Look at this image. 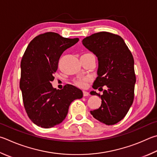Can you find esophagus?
I'll use <instances>...</instances> for the list:
<instances>
[{
	"label": "esophagus",
	"instance_id": "34e87169",
	"mask_svg": "<svg viewBox=\"0 0 157 157\" xmlns=\"http://www.w3.org/2000/svg\"><path fill=\"white\" fill-rule=\"evenodd\" d=\"M83 95L84 97H86L88 95H89V93L87 92L86 90H83Z\"/></svg>",
	"mask_w": 157,
	"mask_h": 157
}]
</instances>
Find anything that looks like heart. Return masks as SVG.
I'll return each instance as SVG.
<instances>
[{"mask_svg":"<svg viewBox=\"0 0 157 157\" xmlns=\"http://www.w3.org/2000/svg\"><path fill=\"white\" fill-rule=\"evenodd\" d=\"M85 54H90L89 53H86ZM90 78L89 77H82V78H79L75 79L73 80L74 84H75L76 86L79 87H86L88 83V82L90 81Z\"/></svg>","mask_w":157,"mask_h":157,"instance_id":"heart-1","label":"heart"}]
</instances>
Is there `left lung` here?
I'll use <instances>...</instances> for the list:
<instances>
[{"label":"left lung","mask_w":157,"mask_h":157,"mask_svg":"<svg viewBox=\"0 0 157 157\" xmlns=\"http://www.w3.org/2000/svg\"><path fill=\"white\" fill-rule=\"evenodd\" d=\"M82 44L98 57V77L93 88L103 90L101 95L90 92L101 99V106L91 110V115L101 123L115 124L124 119L133 103L136 76L132 53L121 36L106 31L86 37Z\"/></svg>","instance_id":"left-lung-1"}]
</instances>
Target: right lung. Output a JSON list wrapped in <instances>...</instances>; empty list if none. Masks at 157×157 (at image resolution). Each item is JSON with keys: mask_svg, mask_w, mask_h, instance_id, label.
<instances>
[{"mask_svg": "<svg viewBox=\"0 0 157 157\" xmlns=\"http://www.w3.org/2000/svg\"><path fill=\"white\" fill-rule=\"evenodd\" d=\"M78 41L79 38L47 32L35 37L25 51L20 88L25 111L37 126L49 128L60 124L71 102L83 97L82 91L73 85L67 84L57 90L51 84L62 53Z\"/></svg>", "mask_w": 157, "mask_h": 157, "instance_id": "add662e5", "label": "right lung"}]
</instances>
